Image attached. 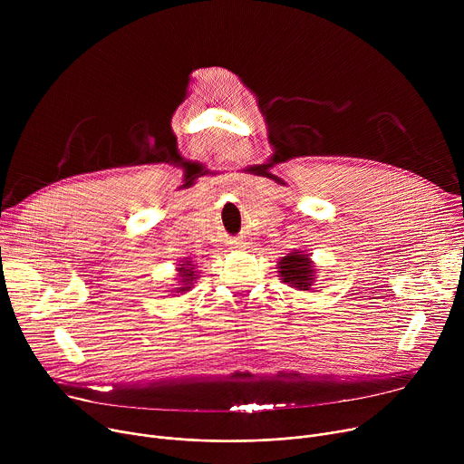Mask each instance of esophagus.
Returning <instances> with one entry per match:
<instances>
[{
  "mask_svg": "<svg viewBox=\"0 0 464 464\" xmlns=\"http://www.w3.org/2000/svg\"><path fill=\"white\" fill-rule=\"evenodd\" d=\"M237 247H242V244H240V242H237Z\"/></svg>",
  "mask_w": 464,
  "mask_h": 464,
  "instance_id": "esophagus-1",
  "label": "esophagus"
}]
</instances>
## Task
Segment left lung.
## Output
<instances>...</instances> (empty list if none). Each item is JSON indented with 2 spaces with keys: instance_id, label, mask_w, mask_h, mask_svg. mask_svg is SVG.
I'll list each match as a JSON object with an SVG mask.
<instances>
[{
  "instance_id": "1",
  "label": "left lung",
  "mask_w": 464,
  "mask_h": 464,
  "mask_svg": "<svg viewBox=\"0 0 464 464\" xmlns=\"http://www.w3.org/2000/svg\"><path fill=\"white\" fill-rule=\"evenodd\" d=\"M277 266L281 281L295 290H310L312 283L315 281V270L310 255L299 249L283 256Z\"/></svg>"
}]
</instances>
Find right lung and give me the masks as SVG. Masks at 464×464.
<instances>
[{
    "mask_svg": "<svg viewBox=\"0 0 464 464\" xmlns=\"http://www.w3.org/2000/svg\"><path fill=\"white\" fill-rule=\"evenodd\" d=\"M178 277H179V288H176V294L188 292L192 283L198 279L192 260H181V264H178Z\"/></svg>",
    "mask_w": 464,
    "mask_h": 464,
    "instance_id": "obj_1",
    "label": "right lung"
}]
</instances>
